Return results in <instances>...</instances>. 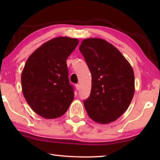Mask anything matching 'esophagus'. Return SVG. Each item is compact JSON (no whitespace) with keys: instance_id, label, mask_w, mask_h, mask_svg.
<instances>
[{"instance_id":"esophagus-1","label":"esophagus","mask_w":160,"mask_h":160,"mask_svg":"<svg viewBox=\"0 0 160 160\" xmlns=\"http://www.w3.org/2000/svg\"><path fill=\"white\" fill-rule=\"evenodd\" d=\"M75 88H76L77 90H79L80 88V86L79 84H77V85H75Z\"/></svg>"}]
</instances>
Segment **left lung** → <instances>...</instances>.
<instances>
[{
	"instance_id": "left-lung-1",
	"label": "left lung",
	"mask_w": 160,
	"mask_h": 160,
	"mask_svg": "<svg viewBox=\"0 0 160 160\" xmlns=\"http://www.w3.org/2000/svg\"><path fill=\"white\" fill-rule=\"evenodd\" d=\"M79 49L92 74L90 95L84 101L88 116L102 124L116 121L134 95L131 64L114 46L99 38L84 39Z\"/></svg>"
}]
</instances>
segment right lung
<instances>
[{"instance_id":"add662e5","label":"right lung","mask_w":160,"mask_h":160,"mask_svg":"<svg viewBox=\"0 0 160 160\" xmlns=\"http://www.w3.org/2000/svg\"><path fill=\"white\" fill-rule=\"evenodd\" d=\"M78 43L74 38H53L26 61L21 75L23 95L32 109L43 118L63 116L74 99L66 60Z\"/></svg>"}]
</instances>
